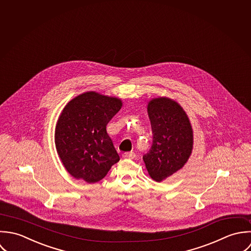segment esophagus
Returning a JSON list of instances; mask_svg holds the SVG:
<instances>
[{
    "label": "esophagus",
    "instance_id": "1",
    "mask_svg": "<svg viewBox=\"0 0 251 251\" xmlns=\"http://www.w3.org/2000/svg\"><path fill=\"white\" fill-rule=\"evenodd\" d=\"M122 157L125 159H134L136 157V154L134 152H125L122 154Z\"/></svg>",
    "mask_w": 251,
    "mask_h": 251
}]
</instances>
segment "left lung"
I'll return each instance as SVG.
<instances>
[{
  "mask_svg": "<svg viewBox=\"0 0 251 251\" xmlns=\"http://www.w3.org/2000/svg\"><path fill=\"white\" fill-rule=\"evenodd\" d=\"M148 111L153 140L143 159L151 178L160 182L187 162L193 148V132L185 111L175 100L153 99Z\"/></svg>",
  "mask_w": 251,
  "mask_h": 251,
  "instance_id": "obj_1",
  "label": "left lung"
}]
</instances>
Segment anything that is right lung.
Wrapping results in <instances>:
<instances>
[{"label":"right lung","mask_w":251,"mask_h":251,"mask_svg":"<svg viewBox=\"0 0 251 251\" xmlns=\"http://www.w3.org/2000/svg\"><path fill=\"white\" fill-rule=\"evenodd\" d=\"M121 106L117 98L86 92L64 107L55 129V145L63 165L75 178L98 182L119 161L106 125Z\"/></svg>","instance_id":"1"}]
</instances>
